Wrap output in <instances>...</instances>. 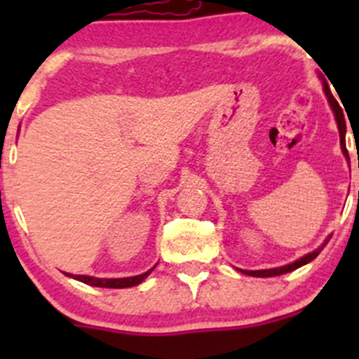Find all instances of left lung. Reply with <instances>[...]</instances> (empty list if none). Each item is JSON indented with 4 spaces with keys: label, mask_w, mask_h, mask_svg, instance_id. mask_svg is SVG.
I'll list each match as a JSON object with an SVG mask.
<instances>
[{
    "label": "left lung",
    "mask_w": 359,
    "mask_h": 359,
    "mask_svg": "<svg viewBox=\"0 0 359 359\" xmlns=\"http://www.w3.org/2000/svg\"><path fill=\"white\" fill-rule=\"evenodd\" d=\"M323 79V78H321ZM323 92L325 95H327L328 99V104H330L332 111H334V116H335V121H337V128H339V135H340V149H342L344 156L349 159V153H347V147H346V119H344V112H342V107L339 106V102L335 100V97L332 95L330 92V86H328L327 79H323ZM332 236H328L327 240L323 241V243L320 245L316 250H313L311 253H307V255L300 257V259L293 260V262L287 264V266H281V267H273V269H260V271H245V269H238L241 271L243 274H248V276H257V278H271V276H280V274H287V273H292V271L299 269V267L306 266V264H309L311 260L316 259L318 255H320L321 250L325 248V245L330 241Z\"/></svg>",
    "instance_id": "1"
}]
</instances>
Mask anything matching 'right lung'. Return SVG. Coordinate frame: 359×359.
<instances>
[{
    "mask_svg": "<svg viewBox=\"0 0 359 359\" xmlns=\"http://www.w3.org/2000/svg\"><path fill=\"white\" fill-rule=\"evenodd\" d=\"M156 267V266H154ZM154 267H151L149 271L142 274H137V276L130 278H95V276H86V274H71L66 273V276L72 278V280H78L81 283L90 285V287H99V288H130L140 285L151 273L154 271Z\"/></svg>",
    "mask_w": 359,
    "mask_h": 359,
    "instance_id": "add662e5",
    "label": "right lung"
}]
</instances>
